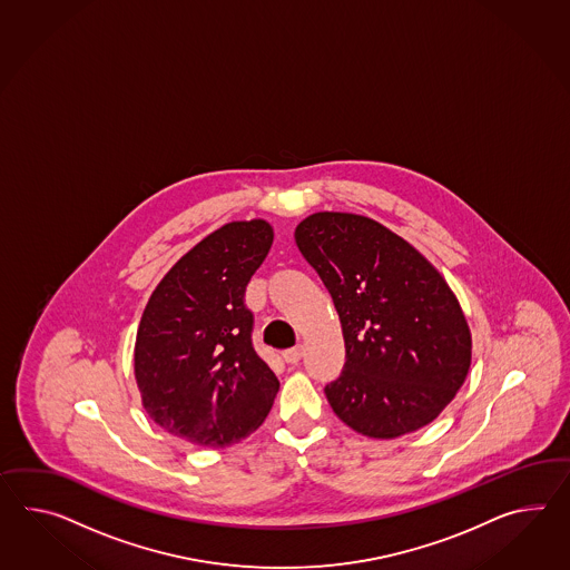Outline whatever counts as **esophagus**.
<instances>
[{
    "instance_id": "esophagus-1",
    "label": "esophagus",
    "mask_w": 570,
    "mask_h": 570,
    "mask_svg": "<svg viewBox=\"0 0 570 570\" xmlns=\"http://www.w3.org/2000/svg\"><path fill=\"white\" fill-rule=\"evenodd\" d=\"M303 354H305V347L294 346L291 347V350H284V352H282V358L288 362V364H296V362L303 358Z\"/></svg>"
}]
</instances>
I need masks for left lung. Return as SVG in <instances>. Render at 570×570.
<instances>
[{
  "mask_svg": "<svg viewBox=\"0 0 570 570\" xmlns=\"http://www.w3.org/2000/svg\"><path fill=\"white\" fill-rule=\"evenodd\" d=\"M294 240L342 323L346 364L325 387L335 416L381 441L431 424L472 364L470 325L439 269L361 214H311Z\"/></svg>",
  "mask_w": 570,
  "mask_h": 570,
  "instance_id": "1",
  "label": "left lung"
}]
</instances>
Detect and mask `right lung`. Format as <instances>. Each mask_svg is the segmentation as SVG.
<instances>
[{
  "label": "right lung",
  "mask_w": 570,
  "mask_h": 570,
  "mask_svg": "<svg viewBox=\"0 0 570 570\" xmlns=\"http://www.w3.org/2000/svg\"><path fill=\"white\" fill-rule=\"evenodd\" d=\"M272 243L262 218L224 224L168 269L144 308L134 347L141 405L195 446L243 441L274 405L278 379L253 350L245 306Z\"/></svg>",
  "instance_id": "right-lung-1"
}]
</instances>
